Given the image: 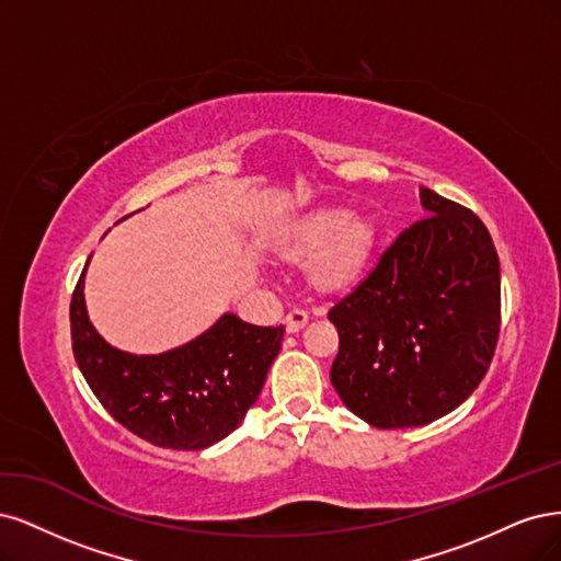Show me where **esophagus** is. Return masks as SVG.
Instances as JSON below:
<instances>
[{
	"instance_id": "1",
	"label": "esophagus",
	"mask_w": 561,
	"mask_h": 561,
	"mask_svg": "<svg viewBox=\"0 0 561 561\" xmlns=\"http://www.w3.org/2000/svg\"><path fill=\"white\" fill-rule=\"evenodd\" d=\"M307 321H310V314H307L305 310H291L286 314V331L288 333H298L300 329H305L307 327Z\"/></svg>"
}]
</instances>
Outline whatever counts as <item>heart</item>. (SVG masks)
Segmentation results:
<instances>
[{"label":"heart","mask_w":561,"mask_h":561,"mask_svg":"<svg viewBox=\"0 0 561 561\" xmlns=\"http://www.w3.org/2000/svg\"><path fill=\"white\" fill-rule=\"evenodd\" d=\"M288 247L296 256H312L307 273L317 288L342 291L364 273L373 228L345 207H323L305 216Z\"/></svg>","instance_id":"1"}]
</instances>
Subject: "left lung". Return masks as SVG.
<instances>
[{
    "mask_svg": "<svg viewBox=\"0 0 561 561\" xmlns=\"http://www.w3.org/2000/svg\"><path fill=\"white\" fill-rule=\"evenodd\" d=\"M405 228L329 319L340 335L331 385L377 428L424 426L459 408L490 370L501 327V267L478 216L420 188Z\"/></svg>",
    "mask_w": 561,
    "mask_h": 561,
    "instance_id": "1",
    "label": "left lung"
}]
</instances>
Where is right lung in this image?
<instances>
[{"label": "right lung", "mask_w": 561, "mask_h": 561, "mask_svg": "<svg viewBox=\"0 0 561 561\" xmlns=\"http://www.w3.org/2000/svg\"><path fill=\"white\" fill-rule=\"evenodd\" d=\"M85 267L69 305L71 350L104 410L135 436L170 449H205L238 428L282 350L284 327L224 314L176 350L123 352L88 319Z\"/></svg>", "instance_id": "obj_1"}]
</instances>
